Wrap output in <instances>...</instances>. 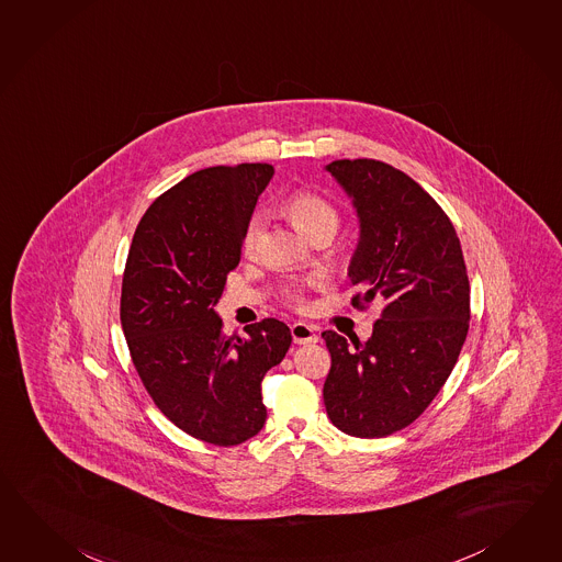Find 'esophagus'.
Here are the masks:
<instances>
[{
  "instance_id": "1",
  "label": "esophagus",
  "mask_w": 562,
  "mask_h": 562,
  "mask_svg": "<svg viewBox=\"0 0 562 562\" xmlns=\"http://www.w3.org/2000/svg\"><path fill=\"white\" fill-rule=\"evenodd\" d=\"M291 336H293L295 344H315L317 341L314 327L301 324V322L291 326Z\"/></svg>"
}]
</instances>
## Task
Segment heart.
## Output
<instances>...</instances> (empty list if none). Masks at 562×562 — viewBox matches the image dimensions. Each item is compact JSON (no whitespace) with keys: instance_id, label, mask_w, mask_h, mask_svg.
<instances>
[{"instance_id":"heart-1","label":"heart","mask_w":562,"mask_h":562,"mask_svg":"<svg viewBox=\"0 0 562 562\" xmlns=\"http://www.w3.org/2000/svg\"><path fill=\"white\" fill-rule=\"evenodd\" d=\"M288 212L293 224L300 228L301 235L307 236L310 240L319 233H336L338 231L339 214L334 209L331 202L326 198L314 194V192H297L289 198ZM267 223V216L259 212L248 221L243 236V248L245 252H252L259 238H261L262 228ZM297 295L289 291V300H295Z\"/></svg>"}]
</instances>
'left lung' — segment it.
Segmentation results:
<instances>
[{"label": "left lung", "instance_id": "1", "mask_svg": "<svg viewBox=\"0 0 562 562\" xmlns=\"http://www.w3.org/2000/svg\"><path fill=\"white\" fill-rule=\"evenodd\" d=\"M324 170L352 200L358 245L348 265L353 305L376 301L372 338L327 329V417L339 431L379 439L405 429L449 379L470 329V281L456 228L415 180L376 159Z\"/></svg>", "mask_w": 562, "mask_h": 562}]
</instances>
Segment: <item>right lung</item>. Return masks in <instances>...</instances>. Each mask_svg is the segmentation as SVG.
Wrapping results in <instances>:
<instances>
[{
	"mask_svg": "<svg viewBox=\"0 0 562 562\" xmlns=\"http://www.w3.org/2000/svg\"><path fill=\"white\" fill-rule=\"evenodd\" d=\"M273 173L238 164L183 178L137 224L123 274L121 327L145 389L176 427L221 447L261 431L262 376L291 346L273 317L224 336L214 310Z\"/></svg>",
	"mask_w": 562,
	"mask_h": 562,
	"instance_id": "add662e5",
	"label": "right lung"
}]
</instances>
